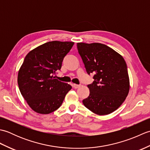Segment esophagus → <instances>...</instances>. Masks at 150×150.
Masks as SVG:
<instances>
[{
    "mask_svg": "<svg viewBox=\"0 0 150 150\" xmlns=\"http://www.w3.org/2000/svg\"><path fill=\"white\" fill-rule=\"evenodd\" d=\"M80 86H81V85H79V84H73V87L75 89L79 88Z\"/></svg>",
    "mask_w": 150,
    "mask_h": 150,
    "instance_id": "34e87169",
    "label": "esophagus"
}]
</instances>
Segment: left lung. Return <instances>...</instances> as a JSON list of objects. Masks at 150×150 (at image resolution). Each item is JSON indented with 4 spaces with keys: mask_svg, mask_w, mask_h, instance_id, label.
<instances>
[{
    "mask_svg": "<svg viewBox=\"0 0 150 150\" xmlns=\"http://www.w3.org/2000/svg\"><path fill=\"white\" fill-rule=\"evenodd\" d=\"M77 49L88 75L94 81L88 85L90 95L82 100L95 114L113 112L125 100L129 90V79L123 57L100 43H77Z\"/></svg>",
    "mask_w": 150,
    "mask_h": 150,
    "instance_id": "1",
    "label": "left lung"
}]
</instances>
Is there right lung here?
Instances as JSON below:
<instances>
[{
  "mask_svg": "<svg viewBox=\"0 0 150 150\" xmlns=\"http://www.w3.org/2000/svg\"><path fill=\"white\" fill-rule=\"evenodd\" d=\"M74 42L52 41L27 54L18 73L21 93L35 112L49 114L61 106L71 86L55 79Z\"/></svg>",
  "mask_w": 150,
  "mask_h": 150,
  "instance_id": "add662e5",
  "label": "right lung"
}]
</instances>
